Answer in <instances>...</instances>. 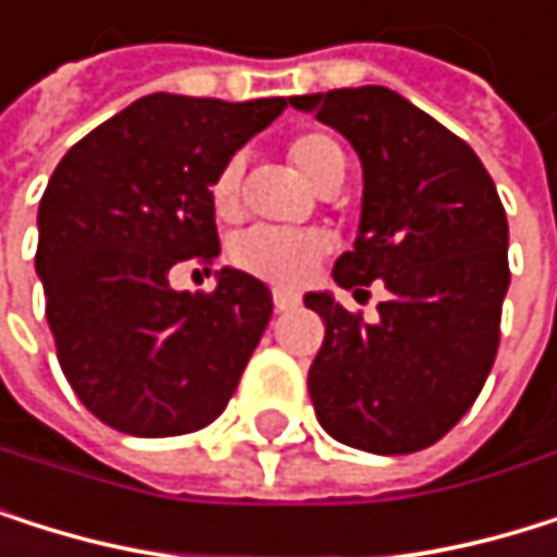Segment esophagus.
Returning a JSON list of instances; mask_svg holds the SVG:
<instances>
[{
    "instance_id": "obj_1",
    "label": "esophagus",
    "mask_w": 557,
    "mask_h": 557,
    "mask_svg": "<svg viewBox=\"0 0 557 557\" xmlns=\"http://www.w3.org/2000/svg\"><path fill=\"white\" fill-rule=\"evenodd\" d=\"M272 301H275V309H278V312H292V309H298V295H295V292H288V288H275V292H272Z\"/></svg>"
}]
</instances>
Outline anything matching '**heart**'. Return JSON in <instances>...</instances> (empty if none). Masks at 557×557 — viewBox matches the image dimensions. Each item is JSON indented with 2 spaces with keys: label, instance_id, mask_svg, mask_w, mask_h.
I'll return each instance as SVG.
<instances>
[{
  "label": "heart",
  "instance_id": "1",
  "mask_svg": "<svg viewBox=\"0 0 557 557\" xmlns=\"http://www.w3.org/2000/svg\"><path fill=\"white\" fill-rule=\"evenodd\" d=\"M288 162L309 178L312 185L329 182L338 169L345 172V152L335 138L322 132H305L288 143ZM238 185H242V162L228 159L219 175L212 178V206L219 215H235L238 209ZM329 252V238L315 228H272L256 225L232 238V265L256 275L278 288H298L309 282L319 269L322 256Z\"/></svg>",
  "mask_w": 557,
  "mask_h": 557
}]
</instances>
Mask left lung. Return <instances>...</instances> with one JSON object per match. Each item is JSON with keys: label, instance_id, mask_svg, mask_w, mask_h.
I'll return each mask as SVG.
<instances>
[{"label": "left lung", "instance_id": "left-lung-1", "mask_svg": "<svg viewBox=\"0 0 557 557\" xmlns=\"http://www.w3.org/2000/svg\"><path fill=\"white\" fill-rule=\"evenodd\" d=\"M361 159V222L335 282H382L379 322L329 292L305 309L325 322L309 369L322 429L351 448L408 455L435 445L479 398L498 351L508 292V219L468 143L385 86L292 96Z\"/></svg>", "mask_w": 557, "mask_h": 557}]
</instances>
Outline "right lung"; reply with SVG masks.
Here are the masks:
<instances>
[{
	"label": "right lung",
	"instance_id": "right-lung-1",
	"mask_svg": "<svg viewBox=\"0 0 557 557\" xmlns=\"http://www.w3.org/2000/svg\"><path fill=\"white\" fill-rule=\"evenodd\" d=\"M285 106L156 92L55 165L39 202L36 272L59 366L99 422L169 438L225 411L272 319V292L238 269L196 295L175 292L169 275L212 265V178Z\"/></svg>",
	"mask_w": 557,
	"mask_h": 557
}]
</instances>
